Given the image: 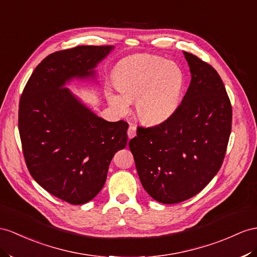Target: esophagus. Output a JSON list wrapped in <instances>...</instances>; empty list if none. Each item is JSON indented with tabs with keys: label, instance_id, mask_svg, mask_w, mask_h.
<instances>
[{
	"label": "esophagus",
	"instance_id": "1",
	"mask_svg": "<svg viewBox=\"0 0 257 257\" xmlns=\"http://www.w3.org/2000/svg\"><path fill=\"white\" fill-rule=\"evenodd\" d=\"M127 134H128L129 139H131V138H134L137 135V127L135 126V124H130Z\"/></svg>",
	"mask_w": 257,
	"mask_h": 257
}]
</instances>
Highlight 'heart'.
<instances>
[{
  "mask_svg": "<svg viewBox=\"0 0 257 257\" xmlns=\"http://www.w3.org/2000/svg\"><path fill=\"white\" fill-rule=\"evenodd\" d=\"M183 84V72L176 63L156 55L136 56L117 68L115 85L120 94L109 92L108 102L117 113L126 114L136 101L142 122L160 124L178 109Z\"/></svg>",
  "mask_w": 257,
  "mask_h": 257,
  "instance_id": "1",
  "label": "heart"
}]
</instances>
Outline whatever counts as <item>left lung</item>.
Segmentation results:
<instances>
[{"label": "left lung", "mask_w": 257, "mask_h": 257, "mask_svg": "<svg viewBox=\"0 0 257 257\" xmlns=\"http://www.w3.org/2000/svg\"><path fill=\"white\" fill-rule=\"evenodd\" d=\"M183 54L191 82L178 109L157 126L138 127L129 141L144 190L163 204L186 201L208 185L221 167L231 133L232 107L218 72Z\"/></svg>", "instance_id": "left-lung-1"}]
</instances>
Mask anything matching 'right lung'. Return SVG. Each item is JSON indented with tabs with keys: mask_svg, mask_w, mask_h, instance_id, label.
I'll use <instances>...</instances> for the list:
<instances>
[{
	"mask_svg": "<svg viewBox=\"0 0 257 257\" xmlns=\"http://www.w3.org/2000/svg\"><path fill=\"white\" fill-rule=\"evenodd\" d=\"M113 49L80 45L50 54L32 72L19 101L18 129L30 175L74 205L102 190L111 159L127 146L128 123L96 116L65 85L94 78L96 65Z\"/></svg>",
	"mask_w": 257,
	"mask_h": 257,
	"instance_id": "1",
	"label": "right lung"
}]
</instances>
